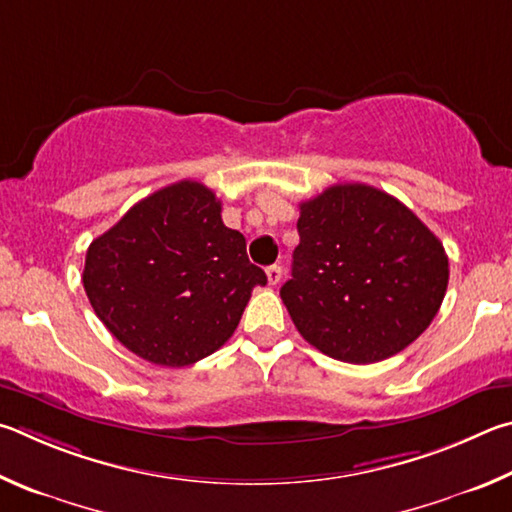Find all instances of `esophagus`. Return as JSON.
<instances>
[{
  "label": "esophagus",
  "mask_w": 512,
  "mask_h": 512,
  "mask_svg": "<svg viewBox=\"0 0 512 512\" xmlns=\"http://www.w3.org/2000/svg\"><path fill=\"white\" fill-rule=\"evenodd\" d=\"M265 274H267V281H270V285H276V283L281 281L283 270H281L279 265H270V267H267V270H265Z\"/></svg>",
  "instance_id": "esophagus-1"
}]
</instances>
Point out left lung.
<instances>
[{"label": "left lung", "mask_w": 512, "mask_h": 512, "mask_svg": "<svg viewBox=\"0 0 512 512\" xmlns=\"http://www.w3.org/2000/svg\"><path fill=\"white\" fill-rule=\"evenodd\" d=\"M299 209L301 240L281 299L301 337L348 364L405 351L443 303V242L369 184H335Z\"/></svg>", "instance_id": "1"}]
</instances>
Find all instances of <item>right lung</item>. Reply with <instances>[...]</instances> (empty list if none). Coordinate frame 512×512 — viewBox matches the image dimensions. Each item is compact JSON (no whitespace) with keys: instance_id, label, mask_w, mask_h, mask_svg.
Here are the masks:
<instances>
[{"instance_id":"right-lung-1","label":"right lung","mask_w":512,"mask_h":512,"mask_svg":"<svg viewBox=\"0 0 512 512\" xmlns=\"http://www.w3.org/2000/svg\"><path fill=\"white\" fill-rule=\"evenodd\" d=\"M193 179L143 197L87 249L83 285L96 317L141 360L200 362L238 328L251 290L265 285L245 236Z\"/></svg>"}]
</instances>
